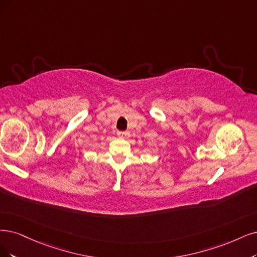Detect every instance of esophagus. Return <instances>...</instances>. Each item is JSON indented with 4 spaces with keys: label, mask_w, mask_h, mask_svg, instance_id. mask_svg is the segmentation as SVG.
Listing matches in <instances>:
<instances>
[{
    "label": "esophagus",
    "mask_w": 257,
    "mask_h": 257,
    "mask_svg": "<svg viewBox=\"0 0 257 257\" xmlns=\"http://www.w3.org/2000/svg\"><path fill=\"white\" fill-rule=\"evenodd\" d=\"M117 136L120 139H127L129 137V132H117Z\"/></svg>",
    "instance_id": "obj_1"
}]
</instances>
